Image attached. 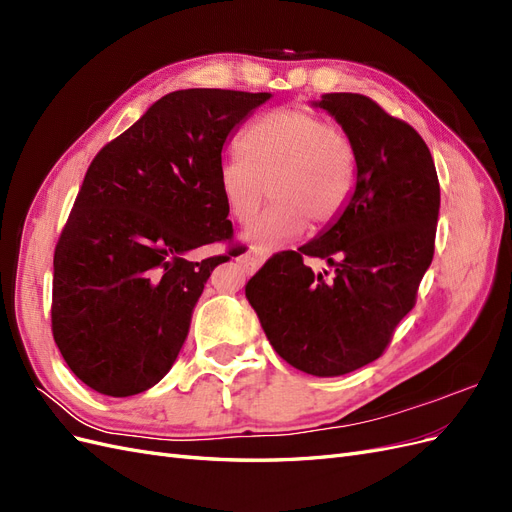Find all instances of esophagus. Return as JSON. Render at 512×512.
Returning a JSON list of instances; mask_svg holds the SVG:
<instances>
[{"label": "esophagus", "mask_w": 512, "mask_h": 512, "mask_svg": "<svg viewBox=\"0 0 512 512\" xmlns=\"http://www.w3.org/2000/svg\"><path fill=\"white\" fill-rule=\"evenodd\" d=\"M239 262L247 271H256L262 262H265V252L262 250H247L245 254L239 256Z\"/></svg>", "instance_id": "34e87169"}]
</instances>
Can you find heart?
<instances>
[{"label":"heart","instance_id":"1","mask_svg":"<svg viewBox=\"0 0 512 512\" xmlns=\"http://www.w3.org/2000/svg\"><path fill=\"white\" fill-rule=\"evenodd\" d=\"M241 158L218 166V190L226 213L247 224L267 198L275 203L245 232L269 245L297 237L307 222L329 224L354 192L356 158L333 123L305 108H277L260 115L239 138Z\"/></svg>","mask_w":512,"mask_h":512}]
</instances>
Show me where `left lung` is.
<instances>
[{
  "label": "left lung",
  "mask_w": 512,
  "mask_h": 512,
  "mask_svg": "<svg viewBox=\"0 0 512 512\" xmlns=\"http://www.w3.org/2000/svg\"><path fill=\"white\" fill-rule=\"evenodd\" d=\"M356 158L344 211L297 252L271 256L245 286L265 335L286 363L333 378L376 361L416 303L433 258L440 183L412 126L361 94H324ZM305 255L332 267L314 274Z\"/></svg>",
  "instance_id": "8db88e82"
}]
</instances>
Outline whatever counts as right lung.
<instances>
[{
    "mask_svg": "<svg viewBox=\"0 0 512 512\" xmlns=\"http://www.w3.org/2000/svg\"><path fill=\"white\" fill-rule=\"evenodd\" d=\"M269 98L173 91L89 164L55 247L51 305L55 344L89 389L143 393L177 361L211 271L228 260L185 254L232 239L222 149Z\"/></svg>",
    "mask_w": 512,
    "mask_h": 512,
    "instance_id": "obj_1",
    "label": "right lung"
}]
</instances>
